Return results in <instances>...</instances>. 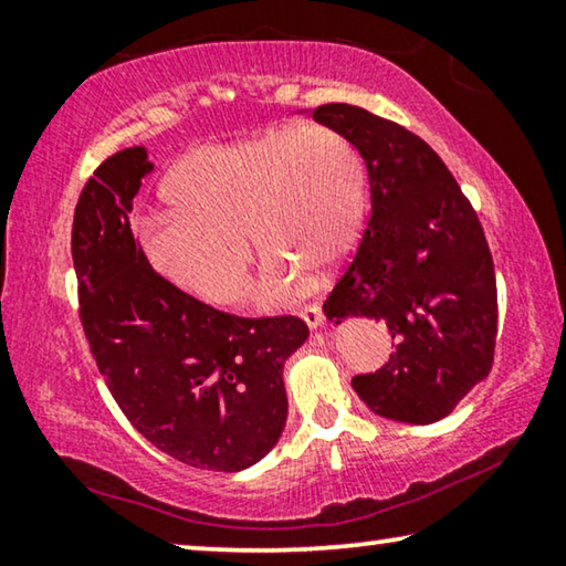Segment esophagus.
<instances>
[{
    "mask_svg": "<svg viewBox=\"0 0 566 566\" xmlns=\"http://www.w3.org/2000/svg\"><path fill=\"white\" fill-rule=\"evenodd\" d=\"M302 319H304V325H307L310 329H317V327L325 325V315H322L319 307L302 310Z\"/></svg>",
    "mask_w": 566,
    "mask_h": 566,
    "instance_id": "34e87169",
    "label": "esophagus"
}]
</instances>
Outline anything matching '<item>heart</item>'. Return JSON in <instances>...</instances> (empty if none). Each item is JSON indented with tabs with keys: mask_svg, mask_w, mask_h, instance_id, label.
I'll return each instance as SVG.
<instances>
[{
	"mask_svg": "<svg viewBox=\"0 0 566 566\" xmlns=\"http://www.w3.org/2000/svg\"><path fill=\"white\" fill-rule=\"evenodd\" d=\"M174 211L140 223V251L176 290L234 304L249 284L251 247L266 254L254 302L274 310L329 276L363 239L370 181L360 148L329 125H276L196 148L168 170Z\"/></svg>",
	"mask_w": 566,
	"mask_h": 566,
	"instance_id": "1",
	"label": "heart"
}]
</instances>
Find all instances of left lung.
<instances>
[{
  "mask_svg": "<svg viewBox=\"0 0 566 566\" xmlns=\"http://www.w3.org/2000/svg\"><path fill=\"white\" fill-rule=\"evenodd\" d=\"M312 118L360 148L373 213L325 302L329 322L388 325L396 353L353 388L375 416L426 426L486 378L499 327L493 259L473 206L433 148L402 125L347 103Z\"/></svg>",
  "mask_w": 566,
  "mask_h": 566,
  "instance_id": "8db88e82",
  "label": "left lung"
}]
</instances>
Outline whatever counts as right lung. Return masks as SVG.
I'll return each instance as SVG.
<instances>
[{
	"label": "right lung",
	"instance_id": "add662e5",
	"mask_svg": "<svg viewBox=\"0 0 566 566\" xmlns=\"http://www.w3.org/2000/svg\"><path fill=\"white\" fill-rule=\"evenodd\" d=\"M150 170L146 148H125L80 193V322L107 390L146 441L193 469L244 471L280 441L282 370L310 329L300 317L227 315L160 280L128 221Z\"/></svg>",
	"mask_w": 566,
	"mask_h": 566
}]
</instances>
